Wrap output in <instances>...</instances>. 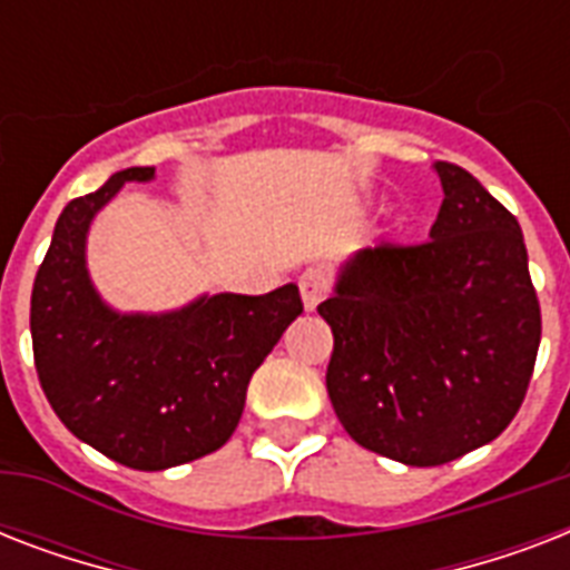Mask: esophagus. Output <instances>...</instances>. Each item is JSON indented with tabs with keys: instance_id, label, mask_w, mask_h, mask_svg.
<instances>
[{
	"instance_id": "esophagus-1",
	"label": "esophagus",
	"mask_w": 570,
	"mask_h": 570,
	"mask_svg": "<svg viewBox=\"0 0 570 570\" xmlns=\"http://www.w3.org/2000/svg\"><path fill=\"white\" fill-rule=\"evenodd\" d=\"M328 275L322 272V268H307V272H302V277H298V289H302V302L307 311H316V304L328 295Z\"/></svg>"
}]
</instances>
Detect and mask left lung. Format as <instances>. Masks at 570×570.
Masks as SVG:
<instances>
[{"instance_id": "8db88e82", "label": "left lung", "mask_w": 570, "mask_h": 570, "mask_svg": "<svg viewBox=\"0 0 570 570\" xmlns=\"http://www.w3.org/2000/svg\"><path fill=\"white\" fill-rule=\"evenodd\" d=\"M434 171L443 204L429 239L357 250L320 304L340 423L411 468L494 441L527 396L541 343L518 218L459 165Z\"/></svg>"}]
</instances>
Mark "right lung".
Masks as SVG:
<instances>
[{
  "mask_svg": "<svg viewBox=\"0 0 570 570\" xmlns=\"http://www.w3.org/2000/svg\"><path fill=\"white\" fill-rule=\"evenodd\" d=\"M154 171L127 168L70 200L31 286V348L49 405L79 441L132 470L177 468L230 441L250 375L304 311L295 284L200 295L156 316L111 311L85 266L88 227L124 183Z\"/></svg>",
  "mask_w": 570,
  "mask_h": 570,
  "instance_id": "obj_1",
  "label": "right lung"
}]
</instances>
